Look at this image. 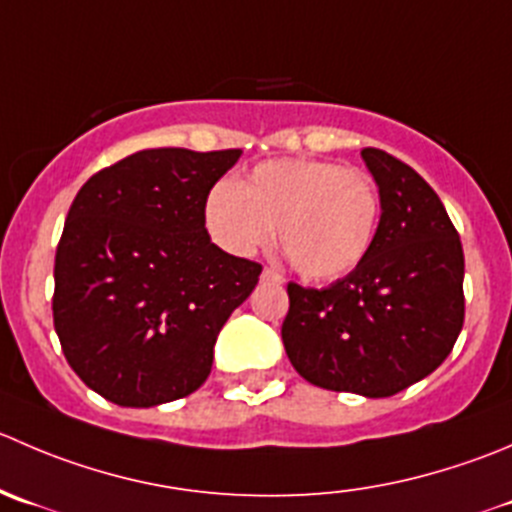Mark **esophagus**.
Instances as JSON below:
<instances>
[{"mask_svg":"<svg viewBox=\"0 0 512 512\" xmlns=\"http://www.w3.org/2000/svg\"><path fill=\"white\" fill-rule=\"evenodd\" d=\"M262 277L270 282H277V285H282V282H285V277H282L277 270H272V267H265V270H262Z\"/></svg>","mask_w":512,"mask_h":512,"instance_id":"1","label":"esophagus"}]
</instances>
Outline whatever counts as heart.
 <instances>
[{
    "label": "heart",
    "instance_id": "heart-1",
    "mask_svg": "<svg viewBox=\"0 0 512 512\" xmlns=\"http://www.w3.org/2000/svg\"><path fill=\"white\" fill-rule=\"evenodd\" d=\"M380 220V192L367 172L325 160H272L240 185L220 182L205 200L217 245L252 255L272 240L310 280H335L365 260Z\"/></svg>",
    "mask_w": 512,
    "mask_h": 512
}]
</instances>
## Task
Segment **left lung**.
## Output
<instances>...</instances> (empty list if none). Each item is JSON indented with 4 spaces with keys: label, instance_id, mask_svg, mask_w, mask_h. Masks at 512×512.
Listing matches in <instances>:
<instances>
[{
    "label": "left lung",
    "instance_id": "1",
    "mask_svg": "<svg viewBox=\"0 0 512 512\" xmlns=\"http://www.w3.org/2000/svg\"><path fill=\"white\" fill-rule=\"evenodd\" d=\"M380 190L365 260L330 287L287 285L282 342L317 388L390 398L443 365L465 320L460 235L433 187L388 152H360Z\"/></svg>",
    "mask_w": 512,
    "mask_h": 512
}]
</instances>
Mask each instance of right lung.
<instances>
[{"label": "right lung", "instance_id": "add662e5", "mask_svg": "<svg viewBox=\"0 0 512 512\" xmlns=\"http://www.w3.org/2000/svg\"><path fill=\"white\" fill-rule=\"evenodd\" d=\"M240 150H142L89 177L54 257V330L79 380L122 408L187 398L260 280L207 235L205 200Z\"/></svg>", "mask_w": 512, "mask_h": 512}]
</instances>
